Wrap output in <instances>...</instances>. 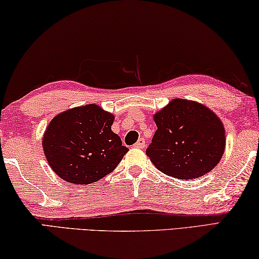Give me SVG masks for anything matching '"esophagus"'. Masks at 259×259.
<instances>
[{"instance_id":"obj_1","label":"esophagus","mask_w":259,"mask_h":259,"mask_svg":"<svg viewBox=\"0 0 259 259\" xmlns=\"http://www.w3.org/2000/svg\"><path fill=\"white\" fill-rule=\"evenodd\" d=\"M134 146L136 147V149H145V141L143 138H141Z\"/></svg>"}]
</instances>
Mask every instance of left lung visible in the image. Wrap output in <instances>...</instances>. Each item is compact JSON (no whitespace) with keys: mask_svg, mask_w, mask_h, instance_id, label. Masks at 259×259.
<instances>
[{"mask_svg":"<svg viewBox=\"0 0 259 259\" xmlns=\"http://www.w3.org/2000/svg\"><path fill=\"white\" fill-rule=\"evenodd\" d=\"M158 129L146 150L153 165L179 180L211 171L225 151V129L218 116L195 101L174 99L154 115Z\"/></svg>","mask_w":259,"mask_h":259,"instance_id":"1","label":"left lung"}]
</instances>
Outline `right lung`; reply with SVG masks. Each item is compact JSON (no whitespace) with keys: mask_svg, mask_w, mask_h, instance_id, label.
I'll return each mask as SVG.
<instances>
[{"mask_svg":"<svg viewBox=\"0 0 259 259\" xmlns=\"http://www.w3.org/2000/svg\"><path fill=\"white\" fill-rule=\"evenodd\" d=\"M114 115L91 104L61 113L49 123L42 147L64 181L90 184L116 168L129 149L112 131Z\"/></svg>","mask_w":259,"mask_h":259,"instance_id":"add662e5","label":"right lung"}]
</instances>
